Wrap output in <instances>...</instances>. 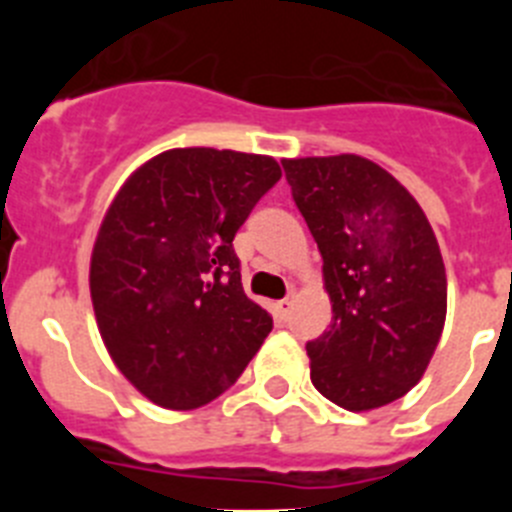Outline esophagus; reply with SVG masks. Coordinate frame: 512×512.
Instances as JSON below:
<instances>
[{"instance_id":"esophagus-1","label":"esophagus","mask_w":512,"mask_h":512,"mask_svg":"<svg viewBox=\"0 0 512 512\" xmlns=\"http://www.w3.org/2000/svg\"><path fill=\"white\" fill-rule=\"evenodd\" d=\"M274 307H277L279 318L287 320L289 315H292V310H295V295H287V297H284V300H279Z\"/></svg>"}]
</instances>
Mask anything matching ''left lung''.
Returning <instances> with one entry per match:
<instances>
[{
    "label": "left lung",
    "instance_id": "obj_1",
    "mask_svg": "<svg viewBox=\"0 0 512 512\" xmlns=\"http://www.w3.org/2000/svg\"><path fill=\"white\" fill-rule=\"evenodd\" d=\"M292 200L323 256L333 323L307 343L315 390L374 410L423 377L446 320V269L413 194L369 158H284Z\"/></svg>",
    "mask_w": 512,
    "mask_h": 512
}]
</instances>
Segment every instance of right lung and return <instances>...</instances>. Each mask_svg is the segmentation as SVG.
<instances>
[{"label": "right lung", "mask_w": 512, "mask_h": 512, "mask_svg": "<svg viewBox=\"0 0 512 512\" xmlns=\"http://www.w3.org/2000/svg\"><path fill=\"white\" fill-rule=\"evenodd\" d=\"M279 179L269 156L174 148L140 166L104 215L89 269L99 333L161 408L223 395L271 333L243 292L233 238Z\"/></svg>", "instance_id": "1"}]
</instances>
